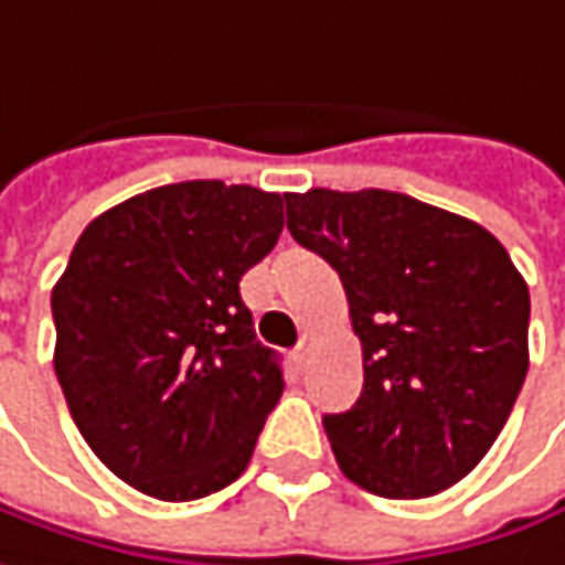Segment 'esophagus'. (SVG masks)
<instances>
[{"label": "esophagus", "instance_id": "1", "mask_svg": "<svg viewBox=\"0 0 565 565\" xmlns=\"http://www.w3.org/2000/svg\"><path fill=\"white\" fill-rule=\"evenodd\" d=\"M313 345H317V342H313V335L310 333L300 335V342H297V349H294V362H297L300 369L310 362V355H313Z\"/></svg>", "mask_w": 565, "mask_h": 565}]
</instances>
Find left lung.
<instances>
[{
    "label": "left lung",
    "instance_id": "obj_1",
    "mask_svg": "<svg viewBox=\"0 0 565 565\" xmlns=\"http://www.w3.org/2000/svg\"><path fill=\"white\" fill-rule=\"evenodd\" d=\"M284 200L290 235L335 268L362 342V397L323 417L342 476L382 498L456 486L531 365V294L511 255L479 223L391 190Z\"/></svg>",
    "mask_w": 565,
    "mask_h": 565
}]
</instances>
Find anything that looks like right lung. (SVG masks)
<instances>
[{
  "label": "right lung",
  "mask_w": 565,
  "mask_h": 565,
  "mask_svg": "<svg viewBox=\"0 0 565 565\" xmlns=\"http://www.w3.org/2000/svg\"><path fill=\"white\" fill-rule=\"evenodd\" d=\"M284 230L281 193L183 180L96 216L51 290L54 372L99 462L158 501L235 482L281 401L238 281Z\"/></svg>",
  "instance_id": "add662e5"
}]
</instances>
